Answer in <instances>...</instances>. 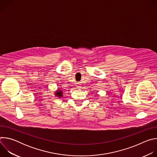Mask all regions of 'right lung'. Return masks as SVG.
Here are the masks:
<instances>
[{
  "label": "right lung",
  "instance_id": "add662e5",
  "mask_svg": "<svg viewBox=\"0 0 157 157\" xmlns=\"http://www.w3.org/2000/svg\"><path fill=\"white\" fill-rule=\"evenodd\" d=\"M55 95L56 96H57L58 98H62L63 97V91L61 90H59V89H58V90H57L55 93Z\"/></svg>",
  "mask_w": 157,
  "mask_h": 157
}]
</instances>
